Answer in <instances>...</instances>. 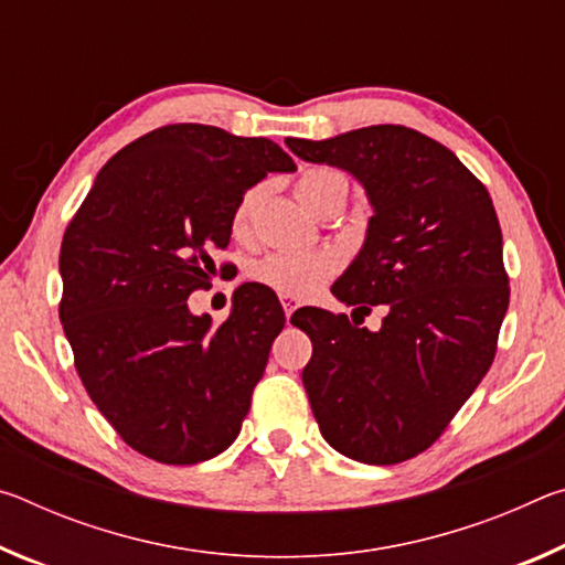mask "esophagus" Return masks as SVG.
I'll use <instances>...</instances> for the list:
<instances>
[{
    "label": "esophagus",
    "instance_id": "obj_1",
    "mask_svg": "<svg viewBox=\"0 0 565 565\" xmlns=\"http://www.w3.org/2000/svg\"><path fill=\"white\" fill-rule=\"evenodd\" d=\"M281 306H284L286 319H291V313L299 309V299H294V296H281Z\"/></svg>",
    "mask_w": 565,
    "mask_h": 565
}]
</instances>
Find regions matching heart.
<instances>
[{"label": "heart", "instance_id": "heart-1", "mask_svg": "<svg viewBox=\"0 0 565 565\" xmlns=\"http://www.w3.org/2000/svg\"><path fill=\"white\" fill-rule=\"evenodd\" d=\"M296 196L311 214H323L329 209L341 212L349 199V181L341 171L333 169H309L296 181ZM259 202V189L246 191L242 202L234 209L232 228L234 234L244 236L252 226L254 209ZM339 269L337 254L331 252H271L252 266V279L281 296H309L319 286L331 279Z\"/></svg>", "mask_w": 565, "mask_h": 565}]
</instances>
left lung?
<instances>
[{"mask_svg":"<svg viewBox=\"0 0 565 565\" xmlns=\"http://www.w3.org/2000/svg\"><path fill=\"white\" fill-rule=\"evenodd\" d=\"M286 147L366 189V242L331 294L363 313L386 303L379 331L347 313H294L313 343L301 374L311 411L353 461H408L444 434L495 356L511 289L493 202L451 149L398 124Z\"/></svg>","mask_w":565,"mask_h":565,"instance_id":"8db88e82","label":"left lung"}]
</instances>
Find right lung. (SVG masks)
<instances>
[{
    "instance_id": "1",
    "label": "right lung",
    "mask_w": 565,
    "mask_h": 565,
    "mask_svg": "<svg viewBox=\"0 0 565 565\" xmlns=\"http://www.w3.org/2000/svg\"><path fill=\"white\" fill-rule=\"evenodd\" d=\"M264 137L169 124L117 151L66 226L60 319L84 388L124 441L189 466L234 444L284 311L242 284L222 327L189 311L234 209L271 171H294Z\"/></svg>"
}]
</instances>
